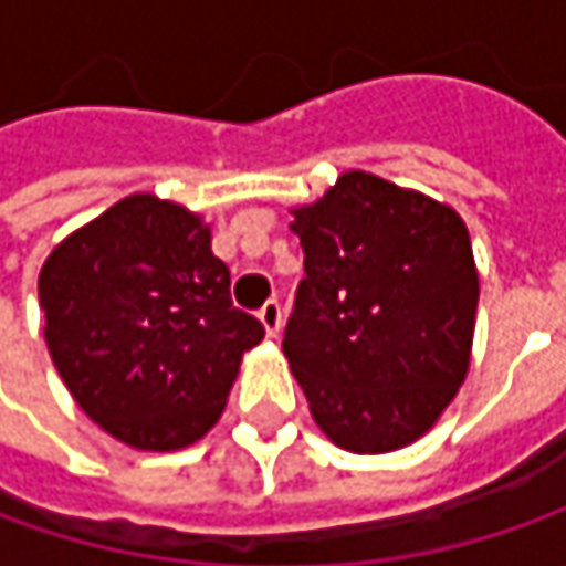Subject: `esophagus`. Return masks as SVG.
<instances>
[{
  "instance_id": "34e87169",
  "label": "esophagus",
  "mask_w": 566,
  "mask_h": 566,
  "mask_svg": "<svg viewBox=\"0 0 566 566\" xmlns=\"http://www.w3.org/2000/svg\"><path fill=\"white\" fill-rule=\"evenodd\" d=\"M258 321L264 324L268 337H276V334H280V327H283V308H280V302H276V298L264 302V305H261V312H258Z\"/></svg>"
}]
</instances>
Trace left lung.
I'll return each instance as SVG.
<instances>
[{
  "mask_svg": "<svg viewBox=\"0 0 566 566\" xmlns=\"http://www.w3.org/2000/svg\"><path fill=\"white\" fill-rule=\"evenodd\" d=\"M290 213L305 280L283 353L312 419L349 453L409 447L469 375L479 268L463 217L365 169Z\"/></svg>",
  "mask_w": 566,
  "mask_h": 566,
  "instance_id": "obj_1",
  "label": "left lung"
}]
</instances>
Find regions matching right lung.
Masks as SVG:
<instances>
[{
	"label": "right lung",
	"mask_w": 566,
	"mask_h": 566,
	"mask_svg": "<svg viewBox=\"0 0 566 566\" xmlns=\"http://www.w3.org/2000/svg\"><path fill=\"white\" fill-rule=\"evenodd\" d=\"M36 293L59 378L91 422L135 450L201 441L264 339L258 317L232 308L210 223L147 191L69 232Z\"/></svg>",
	"instance_id": "1"
}]
</instances>
